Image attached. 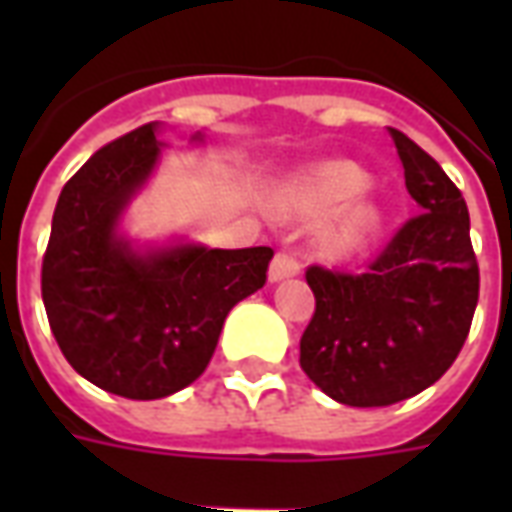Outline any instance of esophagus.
I'll return each instance as SVG.
<instances>
[{
    "mask_svg": "<svg viewBox=\"0 0 512 512\" xmlns=\"http://www.w3.org/2000/svg\"><path fill=\"white\" fill-rule=\"evenodd\" d=\"M296 274H301L299 257L290 255V252H277L274 260H271V268H268V279L271 282H282V279L296 277Z\"/></svg>",
    "mask_w": 512,
    "mask_h": 512,
    "instance_id": "esophagus-1",
    "label": "esophagus"
}]
</instances>
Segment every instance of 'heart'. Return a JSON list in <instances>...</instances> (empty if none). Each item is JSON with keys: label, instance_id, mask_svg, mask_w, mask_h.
<instances>
[{"label": "heart", "instance_id": "b5f03b06", "mask_svg": "<svg viewBox=\"0 0 512 512\" xmlns=\"http://www.w3.org/2000/svg\"><path fill=\"white\" fill-rule=\"evenodd\" d=\"M365 183V169L351 161H321L288 180L279 189L274 205L282 216H318L337 204L338 208L333 207L335 211L329 213L323 224V246L332 255H356L376 238L384 222L378 202L365 194H356L365 189ZM348 196L352 197L351 201L347 200ZM340 201L344 202L343 206L339 205Z\"/></svg>", "mask_w": 512, "mask_h": 512}]
</instances>
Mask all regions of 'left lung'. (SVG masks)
Masks as SVG:
<instances>
[{"instance_id": "8db88e82", "label": "left lung", "mask_w": 512, "mask_h": 512, "mask_svg": "<svg viewBox=\"0 0 512 512\" xmlns=\"http://www.w3.org/2000/svg\"><path fill=\"white\" fill-rule=\"evenodd\" d=\"M419 205L365 274L307 268L315 312L301 370L345 406H392L436 384L461 354L480 296L469 211L417 142L389 128Z\"/></svg>"}]
</instances>
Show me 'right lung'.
I'll return each mask as SVG.
<instances>
[{
  "label": "right lung",
  "mask_w": 512,
  "mask_h": 512,
  "mask_svg": "<svg viewBox=\"0 0 512 512\" xmlns=\"http://www.w3.org/2000/svg\"><path fill=\"white\" fill-rule=\"evenodd\" d=\"M156 123L104 145L62 189L40 290L54 340L90 384L158 400L202 376L224 318L266 285L274 249L178 244L139 252L117 235L158 161Z\"/></svg>",
  "instance_id": "obj_1"
}]
</instances>
